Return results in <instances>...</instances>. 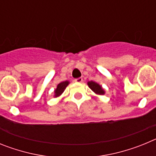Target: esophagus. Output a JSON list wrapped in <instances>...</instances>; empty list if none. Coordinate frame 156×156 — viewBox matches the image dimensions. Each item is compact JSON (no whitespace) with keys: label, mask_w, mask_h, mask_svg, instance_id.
Segmentation results:
<instances>
[{"label":"esophagus","mask_w":156,"mask_h":156,"mask_svg":"<svg viewBox=\"0 0 156 156\" xmlns=\"http://www.w3.org/2000/svg\"><path fill=\"white\" fill-rule=\"evenodd\" d=\"M74 81L76 83H81V82H83V78L82 77H79V78H77V79L74 80Z\"/></svg>","instance_id":"34e87169"}]
</instances>
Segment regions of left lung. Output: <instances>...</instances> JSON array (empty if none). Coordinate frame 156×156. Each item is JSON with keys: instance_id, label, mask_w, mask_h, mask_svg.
<instances>
[{"instance_id": "obj_1", "label": "left lung", "mask_w": 156, "mask_h": 156, "mask_svg": "<svg viewBox=\"0 0 156 156\" xmlns=\"http://www.w3.org/2000/svg\"><path fill=\"white\" fill-rule=\"evenodd\" d=\"M87 84L88 86H89V87H90L94 93L98 94H105V91L102 89V87H101L99 84H98L97 83L94 82V81H90V82H88Z\"/></svg>"}]
</instances>
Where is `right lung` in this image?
<instances>
[{
    "instance_id": "obj_1",
    "label": "right lung",
    "mask_w": 156,
    "mask_h": 156,
    "mask_svg": "<svg viewBox=\"0 0 156 156\" xmlns=\"http://www.w3.org/2000/svg\"><path fill=\"white\" fill-rule=\"evenodd\" d=\"M68 81H64V82H62L60 83L59 84H58L57 88H56L55 90V97H58L59 95H61L63 93V91L65 90L66 87L68 86Z\"/></svg>"
}]
</instances>
